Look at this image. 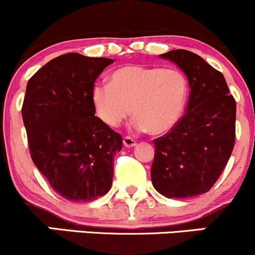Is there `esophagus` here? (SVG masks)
I'll list each match as a JSON object with an SVG mask.
<instances>
[{
    "instance_id": "1",
    "label": "esophagus",
    "mask_w": 255,
    "mask_h": 255,
    "mask_svg": "<svg viewBox=\"0 0 255 255\" xmlns=\"http://www.w3.org/2000/svg\"><path fill=\"white\" fill-rule=\"evenodd\" d=\"M123 143H124V145L127 148L135 147V145H136V141L133 138H131L130 136H125L124 138H123Z\"/></svg>"
}]
</instances>
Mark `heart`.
<instances>
[{"label":"heart","mask_w":255,"mask_h":255,"mask_svg":"<svg viewBox=\"0 0 255 255\" xmlns=\"http://www.w3.org/2000/svg\"><path fill=\"white\" fill-rule=\"evenodd\" d=\"M188 91L181 71L127 65L111 73L110 84L94 85L91 101L100 119L110 127H118L131 111L133 127L161 135L181 119Z\"/></svg>","instance_id":"b5f03b06"}]
</instances>
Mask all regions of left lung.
Listing matches in <instances>:
<instances>
[{
	"instance_id": "1",
	"label": "left lung",
	"mask_w": 255,
	"mask_h": 255,
	"mask_svg": "<svg viewBox=\"0 0 255 255\" xmlns=\"http://www.w3.org/2000/svg\"><path fill=\"white\" fill-rule=\"evenodd\" d=\"M161 58L182 68L190 91L178 123L153 141L151 183L168 199L200 195L218 181L233 153L236 101L224 76L197 54L174 49Z\"/></svg>"
}]
</instances>
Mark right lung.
Returning a JSON list of instances; mask_svg holds the SVG:
<instances>
[{
	"instance_id": "obj_1",
	"label": "right lung",
	"mask_w": 255,
	"mask_h": 255,
	"mask_svg": "<svg viewBox=\"0 0 255 255\" xmlns=\"http://www.w3.org/2000/svg\"><path fill=\"white\" fill-rule=\"evenodd\" d=\"M114 62L68 53L50 60L30 78L21 116L31 159L59 195L94 201L111 189L120 133L99 117L91 89Z\"/></svg>"
}]
</instances>
